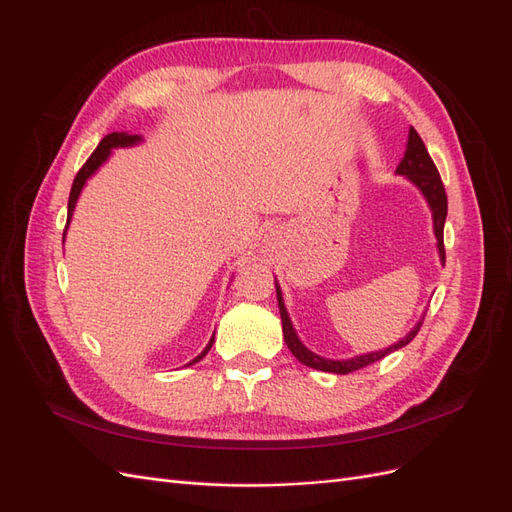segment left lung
Masks as SVG:
<instances>
[{"instance_id": "8db88e82", "label": "left lung", "mask_w": 512, "mask_h": 512, "mask_svg": "<svg viewBox=\"0 0 512 512\" xmlns=\"http://www.w3.org/2000/svg\"><path fill=\"white\" fill-rule=\"evenodd\" d=\"M397 173L399 175H406L416 185V188L425 194L427 203H429V207L433 211V230H436L438 250H440V258L444 262L446 260V252H444V220H446V211H448L446 190H444V183L440 179V173H438L436 164H433L429 151L425 149L423 138L418 136V132L414 128H410L406 156H404V160H401V164L397 166ZM277 305H280L282 331H284V339H286V346L290 348V352L297 356V359L303 365L320 369V371H331V374H350V371H356V369H361L365 365H371V363L384 359L386 354H391V352H395L399 348H404L406 344H410L412 339L416 337V333L421 331V324H423V322H418L416 327H414V331H410L404 339H401V342H397L395 346H389L386 350L363 354V356H354V359H348V361H329V359H322V356L314 354L312 350H307L299 342V337H297V333H294L292 324H290V318L286 314L280 286H277Z\"/></svg>"}]
</instances>
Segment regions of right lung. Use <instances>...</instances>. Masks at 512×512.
<instances>
[{
  "label": "right lung",
  "instance_id": "right-lung-1",
  "mask_svg": "<svg viewBox=\"0 0 512 512\" xmlns=\"http://www.w3.org/2000/svg\"><path fill=\"white\" fill-rule=\"evenodd\" d=\"M138 141H141V138H138L136 134H126V132H113V134H106V136L102 138L100 145L96 147V151L91 153V156L87 158V162L81 166V170H79V173H76V177H74L72 190H70V200H68V222H66V228H64V237H66V230H68V224H70V218H72L76 198H79V194H81V190H83L85 181L89 179V175L94 173V170L108 158V153H111L113 147H128V145H134V143H138ZM211 346H213V339L209 342V346H207L203 352H200L190 365H194V363H198L200 359H203V356L211 350Z\"/></svg>",
  "mask_w": 512,
  "mask_h": 512
}]
</instances>
